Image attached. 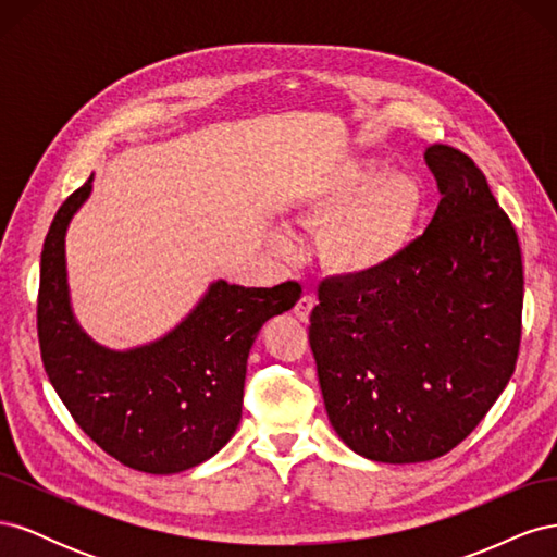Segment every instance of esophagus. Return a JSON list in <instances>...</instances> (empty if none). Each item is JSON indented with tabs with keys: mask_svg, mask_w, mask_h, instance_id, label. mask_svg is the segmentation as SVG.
I'll return each instance as SVG.
<instances>
[{
	"mask_svg": "<svg viewBox=\"0 0 557 557\" xmlns=\"http://www.w3.org/2000/svg\"><path fill=\"white\" fill-rule=\"evenodd\" d=\"M313 307H315V299H313L311 295H301L299 301L295 305V315L301 320V323H307L311 311H313Z\"/></svg>",
	"mask_w": 557,
	"mask_h": 557,
	"instance_id": "1",
	"label": "esophagus"
}]
</instances>
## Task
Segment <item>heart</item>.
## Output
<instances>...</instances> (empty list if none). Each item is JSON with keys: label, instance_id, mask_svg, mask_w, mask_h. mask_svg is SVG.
Segmentation results:
<instances>
[{"label": "heart", "instance_id": "1", "mask_svg": "<svg viewBox=\"0 0 557 557\" xmlns=\"http://www.w3.org/2000/svg\"><path fill=\"white\" fill-rule=\"evenodd\" d=\"M425 213V190L407 172L350 160L301 193V218L320 223V264L342 278H372L411 250ZM285 246V244H283Z\"/></svg>", "mask_w": 557, "mask_h": 557}]
</instances>
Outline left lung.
<instances>
[{"instance_id": "left-lung-1", "label": "left lung", "mask_w": 557, "mask_h": 557, "mask_svg": "<svg viewBox=\"0 0 557 557\" xmlns=\"http://www.w3.org/2000/svg\"><path fill=\"white\" fill-rule=\"evenodd\" d=\"M442 201L407 256L318 288L309 342L327 418L367 460L442 458L491 411L520 348L522 260L483 172L434 144Z\"/></svg>"}]
</instances>
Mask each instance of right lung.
<instances>
[{"mask_svg": "<svg viewBox=\"0 0 557 557\" xmlns=\"http://www.w3.org/2000/svg\"><path fill=\"white\" fill-rule=\"evenodd\" d=\"M92 176L64 199L46 234L37 301L44 369L76 425L111 458L146 474H178L221 450L242 420L246 362L269 318L290 311L301 285H209L162 339L111 350L81 330L70 305L64 234Z\"/></svg>", "mask_w": 557, "mask_h": 557, "instance_id": "1", "label": "right lung"}]
</instances>
